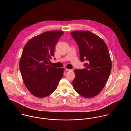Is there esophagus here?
<instances>
[{
	"instance_id": "esophagus-1",
	"label": "esophagus",
	"mask_w": 131,
	"mask_h": 131,
	"mask_svg": "<svg viewBox=\"0 0 131 131\" xmlns=\"http://www.w3.org/2000/svg\"><path fill=\"white\" fill-rule=\"evenodd\" d=\"M65 70H66V71H72V69H67V68H66V69H65Z\"/></svg>"
}]
</instances>
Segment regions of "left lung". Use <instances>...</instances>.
<instances>
[{"instance_id": "obj_1", "label": "left lung", "mask_w": 131, "mask_h": 131, "mask_svg": "<svg viewBox=\"0 0 131 131\" xmlns=\"http://www.w3.org/2000/svg\"><path fill=\"white\" fill-rule=\"evenodd\" d=\"M79 46L81 61H87L83 69H75L73 86L82 96L91 98L102 91L112 70V61L108 48L98 36L88 30L71 32Z\"/></svg>"}]
</instances>
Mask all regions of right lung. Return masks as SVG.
I'll list each match as a JSON object with an SVG mask.
<instances>
[{
    "label": "right lung",
    "instance_id": "add662e5",
    "mask_svg": "<svg viewBox=\"0 0 131 131\" xmlns=\"http://www.w3.org/2000/svg\"><path fill=\"white\" fill-rule=\"evenodd\" d=\"M64 32L52 30L31 38L25 45L19 61V69L27 89L43 98L52 94L63 76L64 68L49 65L55 45Z\"/></svg>",
    "mask_w": 131,
    "mask_h": 131
}]
</instances>
